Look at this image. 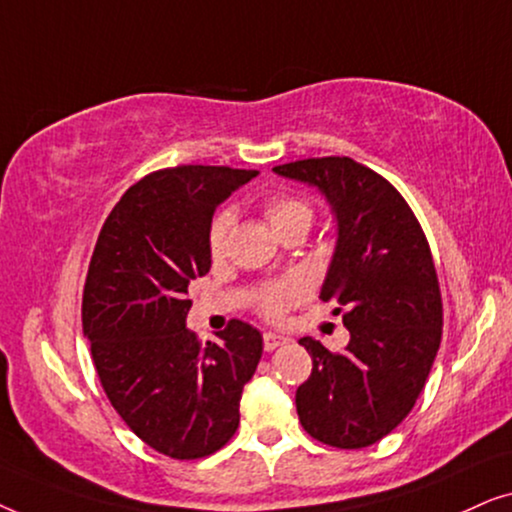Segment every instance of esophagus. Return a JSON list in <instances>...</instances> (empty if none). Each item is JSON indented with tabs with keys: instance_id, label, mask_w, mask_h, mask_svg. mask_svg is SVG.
<instances>
[{
	"instance_id": "34e87169",
	"label": "esophagus",
	"mask_w": 512,
	"mask_h": 512,
	"mask_svg": "<svg viewBox=\"0 0 512 512\" xmlns=\"http://www.w3.org/2000/svg\"><path fill=\"white\" fill-rule=\"evenodd\" d=\"M284 342H289V338H286V335H282V333H272V331L263 333V345H265V349H268V352L277 349L279 345H284Z\"/></svg>"
}]
</instances>
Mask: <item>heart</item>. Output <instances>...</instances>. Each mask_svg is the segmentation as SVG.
Wrapping results in <instances>:
<instances>
[{"label": "heart", "mask_w": 512, "mask_h": 512, "mask_svg": "<svg viewBox=\"0 0 512 512\" xmlns=\"http://www.w3.org/2000/svg\"><path fill=\"white\" fill-rule=\"evenodd\" d=\"M265 216H268L270 226L275 228L279 235L282 230L289 226H296V223H312V207L307 202L291 198V195H279V198H272L265 202ZM230 226H233V214L221 212L212 223V230H209V249H212L214 256H221L226 251L228 233ZM307 291L305 282L300 279H284V282H275L263 286L258 291V310H261L265 317H282V314L289 310V305L296 303L298 298H303Z\"/></svg>", "instance_id": "heart-1"}]
</instances>
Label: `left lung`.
Returning <instances> with one entry per match:
<instances>
[{
  "instance_id": "8db88e82",
  "label": "left lung",
  "mask_w": 512,
  "mask_h": 512,
  "mask_svg": "<svg viewBox=\"0 0 512 512\" xmlns=\"http://www.w3.org/2000/svg\"><path fill=\"white\" fill-rule=\"evenodd\" d=\"M272 172L314 186L331 207L338 240L321 298L347 310L340 354L298 340L312 356V375L296 391L300 424L321 443L359 450L408 417L438 354L443 303L429 242L403 195L352 158H307Z\"/></svg>"
}]
</instances>
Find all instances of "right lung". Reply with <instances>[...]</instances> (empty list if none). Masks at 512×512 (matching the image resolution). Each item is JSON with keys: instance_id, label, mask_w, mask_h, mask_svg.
<instances>
[{"instance_id": "1", "label": "right lung", "mask_w": 512, "mask_h": 512, "mask_svg": "<svg viewBox=\"0 0 512 512\" xmlns=\"http://www.w3.org/2000/svg\"><path fill=\"white\" fill-rule=\"evenodd\" d=\"M256 170L181 165L130 186L104 221L83 289V335L114 410L172 459L207 457L240 424L263 335L233 319L221 342L186 326L188 284L212 268V216Z\"/></svg>"}]
</instances>
